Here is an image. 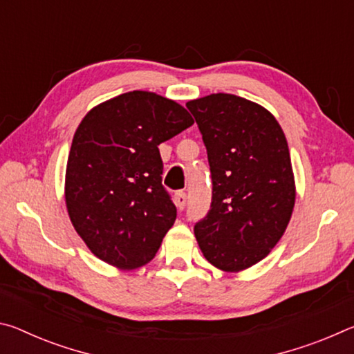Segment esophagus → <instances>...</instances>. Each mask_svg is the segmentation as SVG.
Listing matches in <instances>:
<instances>
[{"mask_svg": "<svg viewBox=\"0 0 354 354\" xmlns=\"http://www.w3.org/2000/svg\"><path fill=\"white\" fill-rule=\"evenodd\" d=\"M173 201H175V205L179 211H183V209L185 207V203H187V195H185V192L179 190V192H176L175 196H173Z\"/></svg>", "mask_w": 354, "mask_h": 354, "instance_id": "esophagus-1", "label": "esophagus"}]
</instances>
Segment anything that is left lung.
Returning a JSON list of instances; mask_svg holds the SVG:
<instances>
[{
    "instance_id": "left-lung-1",
    "label": "left lung",
    "mask_w": 354,
    "mask_h": 354,
    "mask_svg": "<svg viewBox=\"0 0 354 354\" xmlns=\"http://www.w3.org/2000/svg\"><path fill=\"white\" fill-rule=\"evenodd\" d=\"M212 178V203L195 225L201 253L223 272L262 261L283 237L295 205L286 136L270 112L231 93L189 101Z\"/></svg>"
}]
</instances>
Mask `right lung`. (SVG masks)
<instances>
[{"mask_svg":"<svg viewBox=\"0 0 354 354\" xmlns=\"http://www.w3.org/2000/svg\"><path fill=\"white\" fill-rule=\"evenodd\" d=\"M192 124L181 104L143 91L107 100L82 118L68 154L65 203L101 261L133 270L158 253L176 220L158 147Z\"/></svg>","mask_w":354,"mask_h":354,"instance_id":"1","label":"right lung"}]
</instances>
